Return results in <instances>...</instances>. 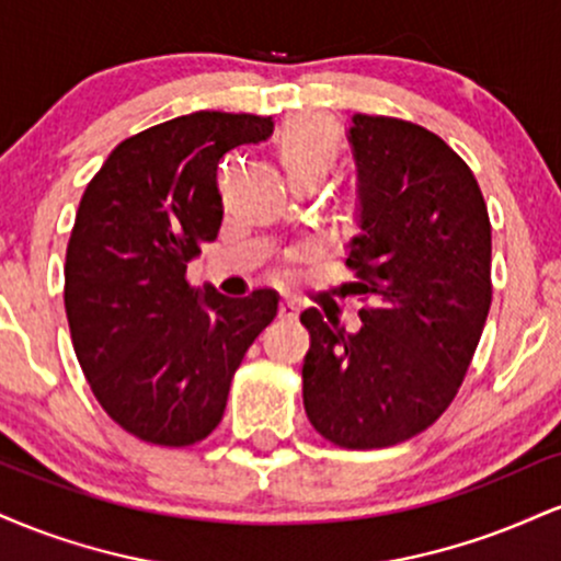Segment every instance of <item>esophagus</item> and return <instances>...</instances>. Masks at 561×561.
<instances>
[{
    "mask_svg": "<svg viewBox=\"0 0 561 561\" xmlns=\"http://www.w3.org/2000/svg\"><path fill=\"white\" fill-rule=\"evenodd\" d=\"M298 313H300V306H298V300H282L279 302V317L282 319H298Z\"/></svg>",
    "mask_w": 561,
    "mask_h": 561,
    "instance_id": "obj_1",
    "label": "esophagus"
}]
</instances>
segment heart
<instances>
[{
  "label": "heart",
  "mask_w": 561,
  "mask_h": 561,
  "mask_svg": "<svg viewBox=\"0 0 561 561\" xmlns=\"http://www.w3.org/2000/svg\"><path fill=\"white\" fill-rule=\"evenodd\" d=\"M340 156V131L324 115H298L282 128L279 134V158L285 163L289 179L332 169Z\"/></svg>",
  "instance_id": "1"
}]
</instances>
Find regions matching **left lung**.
Returning <instances> with one entry per match:
<instances>
[{
	"label": "left lung",
	"mask_w": 561,
	"mask_h": 561,
	"mask_svg": "<svg viewBox=\"0 0 561 561\" xmlns=\"http://www.w3.org/2000/svg\"><path fill=\"white\" fill-rule=\"evenodd\" d=\"M358 332L319 308L302 405L340 448H388L427 430L459 392L491 311V218L478 179L437 134L388 115H353ZM327 312V311H324Z\"/></svg>",
	"instance_id": "8db88e82"
}]
</instances>
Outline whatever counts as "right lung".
<instances>
[{"mask_svg":"<svg viewBox=\"0 0 561 561\" xmlns=\"http://www.w3.org/2000/svg\"><path fill=\"white\" fill-rule=\"evenodd\" d=\"M272 131L263 115H179L121 141L87 184L66 253L70 340L96 401L139 440L182 448L214 433L276 317L274 289L227 298L186 282L221 229L218 163Z\"/></svg>","mask_w":561,"mask_h":561,"instance_id":"right-lung-1","label":"right lung"}]
</instances>
